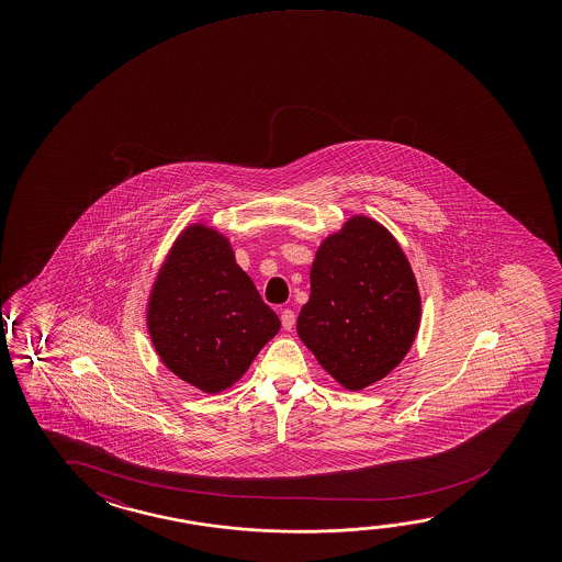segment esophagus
I'll return each instance as SVG.
<instances>
[{
	"label": "esophagus",
	"mask_w": 562,
	"mask_h": 562,
	"mask_svg": "<svg viewBox=\"0 0 562 562\" xmlns=\"http://www.w3.org/2000/svg\"><path fill=\"white\" fill-rule=\"evenodd\" d=\"M280 319H282V327H284L285 331H290V329L294 327L295 315L292 310H282V313H280Z\"/></svg>",
	"instance_id": "obj_1"
}]
</instances>
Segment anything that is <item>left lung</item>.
<instances>
[{
    "mask_svg": "<svg viewBox=\"0 0 562 562\" xmlns=\"http://www.w3.org/2000/svg\"><path fill=\"white\" fill-rule=\"evenodd\" d=\"M297 335L323 369L362 390L402 362L419 327L422 300L396 239L369 217H352L323 240Z\"/></svg>",
    "mask_w": 562,
    "mask_h": 562,
    "instance_id": "left-lung-1",
    "label": "left lung"
}]
</instances>
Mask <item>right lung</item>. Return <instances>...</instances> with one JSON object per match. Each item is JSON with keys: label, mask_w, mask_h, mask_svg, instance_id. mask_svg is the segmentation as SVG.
<instances>
[{"label": "right lung", "mask_w": 562, "mask_h": 562, "mask_svg": "<svg viewBox=\"0 0 562 562\" xmlns=\"http://www.w3.org/2000/svg\"><path fill=\"white\" fill-rule=\"evenodd\" d=\"M147 322L166 367L207 394L237 382L280 331L277 313L235 262L229 240L203 225L176 240L153 288Z\"/></svg>", "instance_id": "obj_1"}]
</instances>
